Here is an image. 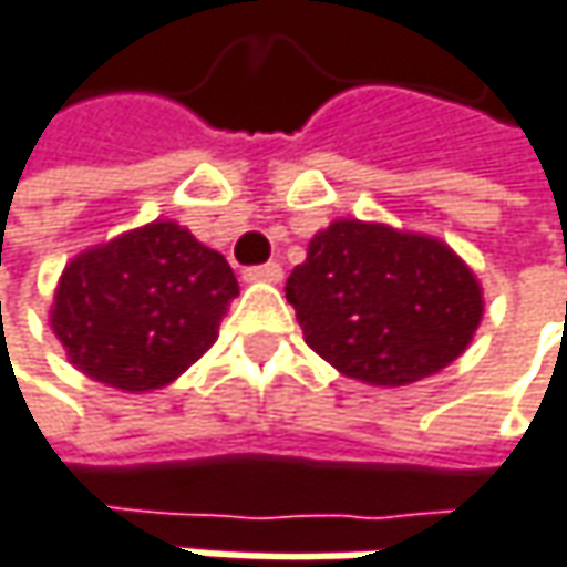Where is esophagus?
<instances>
[{
    "label": "esophagus",
    "instance_id": "obj_1",
    "mask_svg": "<svg viewBox=\"0 0 567 567\" xmlns=\"http://www.w3.org/2000/svg\"><path fill=\"white\" fill-rule=\"evenodd\" d=\"M284 277V267L277 261L258 264V267H245V280H255V284H277Z\"/></svg>",
    "mask_w": 567,
    "mask_h": 567
}]
</instances>
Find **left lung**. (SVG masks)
Returning <instances> with one entry per match:
<instances>
[{
  "label": "left lung",
  "mask_w": 567,
  "mask_h": 567,
  "mask_svg": "<svg viewBox=\"0 0 567 567\" xmlns=\"http://www.w3.org/2000/svg\"><path fill=\"white\" fill-rule=\"evenodd\" d=\"M306 344L342 374L403 386L452 364L481 322V287L442 241L339 219L287 277Z\"/></svg>",
  "instance_id": "1"
}]
</instances>
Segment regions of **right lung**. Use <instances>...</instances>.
Instances as JSON below:
<instances>
[{
	"label": "right lung",
	"mask_w": 567,
	"mask_h": 567,
	"mask_svg": "<svg viewBox=\"0 0 567 567\" xmlns=\"http://www.w3.org/2000/svg\"><path fill=\"white\" fill-rule=\"evenodd\" d=\"M238 280L177 223H151L66 264L51 326L70 361L128 393L171 384L216 342Z\"/></svg>",
	"instance_id": "1"
}]
</instances>
